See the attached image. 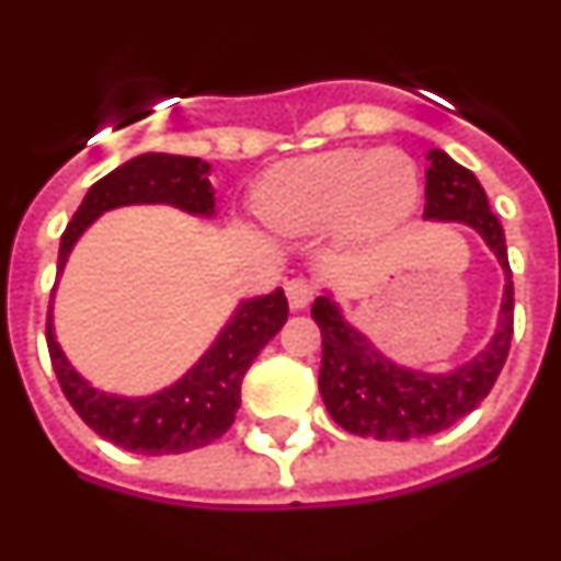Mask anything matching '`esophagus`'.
Masks as SVG:
<instances>
[{"label":"esophagus","mask_w":561,"mask_h":561,"mask_svg":"<svg viewBox=\"0 0 561 561\" xmlns=\"http://www.w3.org/2000/svg\"><path fill=\"white\" fill-rule=\"evenodd\" d=\"M286 297H289L291 311H300L311 304V297H314V286H311L309 280H304V277H295V280H289V284H286Z\"/></svg>","instance_id":"obj_1"}]
</instances>
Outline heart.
Masks as SVG:
<instances>
[{
	"instance_id": "obj_1",
	"label": "heart",
	"mask_w": 561,
	"mask_h": 561,
	"mask_svg": "<svg viewBox=\"0 0 561 561\" xmlns=\"http://www.w3.org/2000/svg\"><path fill=\"white\" fill-rule=\"evenodd\" d=\"M419 196V168L408 153L340 148L272 168L255 207L284 236L334 230L342 244L362 247L408 221Z\"/></svg>"
}]
</instances>
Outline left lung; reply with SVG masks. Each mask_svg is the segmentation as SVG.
Instances as JSON below:
<instances>
[{
  "label": "left lung",
  "mask_w": 561,
  "mask_h": 561,
  "mask_svg": "<svg viewBox=\"0 0 561 561\" xmlns=\"http://www.w3.org/2000/svg\"><path fill=\"white\" fill-rule=\"evenodd\" d=\"M427 160L424 219L466 225L483 238V244L503 266L505 286L497 329L485 348L469 362L447 374H427L404 368L381 354L368 336L345 320L334 295L323 291L311 306V317L323 334L320 393L331 419L362 438L410 440L453 427L489 396L512 345L514 284L503 225L472 171L458 165L440 148H430Z\"/></svg>",
  "instance_id": "1"
}]
</instances>
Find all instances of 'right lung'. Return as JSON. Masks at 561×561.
Masks as SVG:
<instances>
[{"mask_svg": "<svg viewBox=\"0 0 561 561\" xmlns=\"http://www.w3.org/2000/svg\"><path fill=\"white\" fill-rule=\"evenodd\" d=\"M210 165L199 157L180 153H140L106 173L89 187L81 207L61 236L58 275L78 238L101 219L103 213L128 205H171L191 216H216V191L210 185ZM289 317L284 289L247 297L238 304L210 348L199 362L168 388L148 396H117L92 388L61 351L53 329V300L47 314V348L58 385L76 413L101 438L126 453L180 455L207 447L221 438L236 421L241 404V379L266 342L284 329Z\"/></svg>", "mask_w": 561, "mask_h": 561, "instance_id": "right-lung-1", "label": "right lung"}]
</instances>
